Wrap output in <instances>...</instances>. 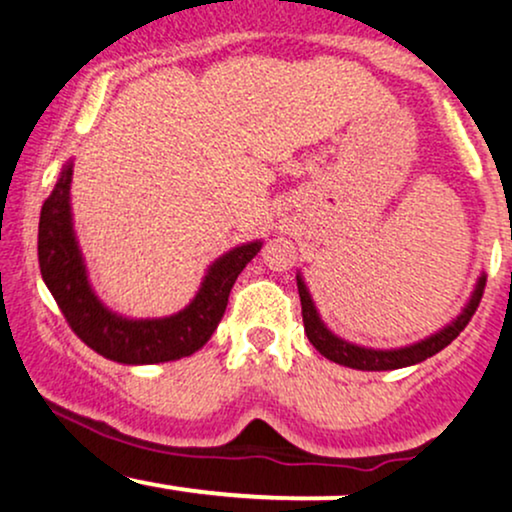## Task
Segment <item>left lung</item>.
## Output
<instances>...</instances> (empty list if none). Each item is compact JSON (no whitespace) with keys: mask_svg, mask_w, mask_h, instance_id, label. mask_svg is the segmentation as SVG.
<instances>
[{"mask_svg":"<svg viewBox=\"0 0 512 512\" xmlns=\"http://www.w3.org/2000/svg\"><path fill=\"white\" fill-rule=\"evenodd\" d=\"M298 281V293H301V308H303V327L305 334H308L310 344L320 351L322 356L330 358V361L339 363V366H349L356 370H395V368H404V366H414V363L426 361L438 351H443L452 339L460 337V332L469 325L472 315L477 313L481 296H484V286H486V276H481L477 289H474L472 298H469L467 308L457 315L455 322H450L445 330H440L433 334V337L424 339L419 344L404 346V349H390V351H378V349H363V346L349 344L344 339L334 337V334L322 325L320 315H317L313 298H310L308 289H305L301 276H296Z\"/></svg>","mask_w":512,"mask_h":512,"instance_id":"1","label":"left lung"}]
</instances>
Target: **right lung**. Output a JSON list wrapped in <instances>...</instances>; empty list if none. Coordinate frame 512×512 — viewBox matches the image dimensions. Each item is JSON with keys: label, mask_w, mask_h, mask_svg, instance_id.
I'll use <instances>...</instances> for the list:
<instances>
[{"label": "right lung", "mask_w": 512, "mask_h": 512, "mask_svg": "<svg viewBox=\"0 0 512 512\" xmlns=\"http://www.w3.org/2000/svg\"><path fill=\"white\" fill-rule=\"evenodd\" d=\"M69 185L72 166L62 170L55 190L40 209L38 262L45 286L76 337L96 354L127 366L178 361L202 349L226 313L228 296L238 274L260 252L262 243L240 245L219 257L204 276L195 301L178 315L161 320H127L110 313L88 286L86 267L72 228Z\"/></svg>", "instance_id": "add662e5"}]
</instances>
